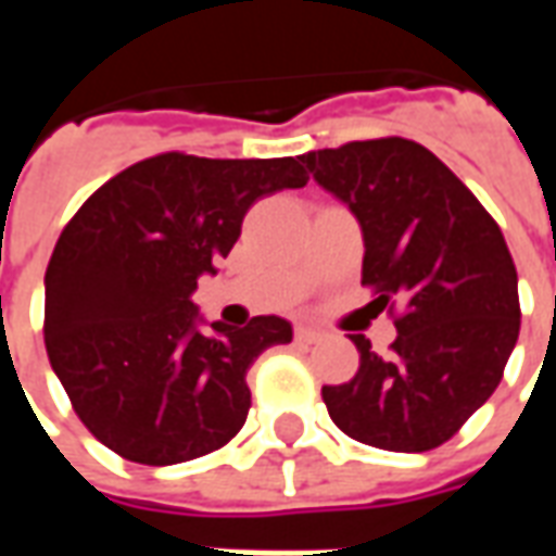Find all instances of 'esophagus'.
I'll return each mask as SVG.
<instances>
[{"label": "esophagus", "instance_id": "34e87169", "mask_svg": "<svg viewBox=\"0 0 556 556\" xmlns=\"http://www.w3.org/2000/svg\"><path fill=\"white\" fill-rule=\"evenodd\" d=\"M294 339L303 342V345H315V342L321 339V330H315V327H298V330H294Z\"/></svg>", "mask_w": 556, "mask_h": 556}]
</instances>
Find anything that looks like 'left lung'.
<instances>
[{"label": "left lung", "mask_w": 556, "mask_h": 556, "mask_svg": "<svg viewBox=\"0 0 556 556\" xmlns=\"http://www.w3.org/2000/svg\"><path fill=\"white\" fill-rule=\"evenodd\" d=\"M301 163L361 223L375 303L402 306L393 354L351 337L361 369L321 387L330 419L378 450H434L489 402L518 342V274L501 226L410 139L321 148Z\"/></svg>", "instance_id": "left-lung-1"}]
</instances>
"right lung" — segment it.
Listing matches in <instances>:
<instances>
[{"label": "right lung", "mask_w": 556, "mask_h": 556, "mask_svg": "<svg viewBox=\"0 0 556 556\" xmlns=\"http://www.w3.org/2000/svg\"><path fill=\"white\" fill-rule=\"evenodd\" d=\"M301 157L139 160L83 202L43 277V342L83 426L163 467L226 446L250 410L247 369L291 342L279 315L202 327L190 301L262 195L303 187Z\"/></svg>", "instance_id": "add662e5"}]
</instances>
